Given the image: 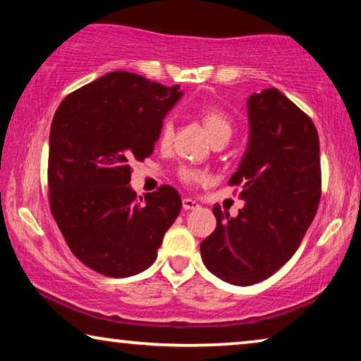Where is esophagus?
Instances as JSON below:
<instances>
[{
	"instance_id": "34e87169",
	"label": "esophagus",
	"mask_w": 361,
	"mask_h": 361,
	"mask_svg": "<svg viewBox=\"0 0 361 361\" xmlns=\"http://www.w3.org/2000/svg\"><path fill=\"white\" fill-rule=\"evenodd\" d=\"M182 207H184V210H195L199 209V204L192 199H182Z\"/></svg>"
}]
</instances>
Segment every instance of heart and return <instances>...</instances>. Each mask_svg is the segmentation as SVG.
<instances>
[{
  "label": "heart",
  "instance_id": "b5f03b06",
  "mask_svg": "<svg viewBox=\"0 0 361 361\" xmlns=\"http://www.w3.org/2000/svg\"><path fill=\"white\" fill-rule=\"evenodd\" d=\"M197 115H199L202 125L205 126L212 141L219 142L230 140L231 133H233V125H231V120L225 111H221L215 106H205L200 108ZM172 137H174V125H172L171 120H164L159 126V131H157V142H159L161 147L166 149V147L171 146ZM177 176H179L180 182H184L185 185H197L205 180L204 172L189 166H182L177 171Z\"/></svg>",
  "mask_w": 361,
  "mask_h": 361
}]
</instances>
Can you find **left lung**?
<instances>
[{"label": "left lung", "mask_w": 361, "mask_h": 361, "mask_svg": "<svg viewBox=\"0 0 361 361\" xmlns=\"http://www.w3.org/2000/svg\"><path fill=\"white\" fill-rule=\"evenodd\" d=\"M250 142L230 185L246 204L230 219L214 207L216 228L200 243L204 264L225 283L251 286L290 259L322 194L314 123L278 88L248 98Z\"/></svg>", "instance_id": "8db88e82"}]
</instances>
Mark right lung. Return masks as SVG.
<instances>
[{"mask_svg": "<svg viewBox=\"0 0 361 361\" xmlns=\"http://www.w3.org/2000/svg\"><path fill=\"white\" fill-rule=\"evenodd\" d=\"M182 93L131 72H111L63 98L49 136V205L68 248L108 278L154 263L180 214L179 192L136 197L131 164L154 151L166 113Z\"/></svg>", "mask_w": 361, "mask_h": 361, "instance_id": "add662e5", "label": "right lung"}]
</instances>
